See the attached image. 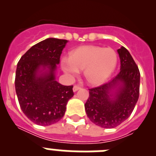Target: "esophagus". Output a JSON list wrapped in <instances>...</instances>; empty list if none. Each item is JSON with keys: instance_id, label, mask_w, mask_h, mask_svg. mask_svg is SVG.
<instances>
[{"instance_id": "obj_1", "label": "esophagus", "mask_w": 156, "mask_h": 156, "mask_svg": "<svg viewBox=\"0 0 156 156\" xmlns=\"http://www.w3.org/2000/svg\"><path fill=\"white\" fill-rule=\"evenodd\" d=\"M79 89H80V87L78 86V85H74L73 89V91L75 92V91H76V90H79Z\"/></svg>"}]
</instances>
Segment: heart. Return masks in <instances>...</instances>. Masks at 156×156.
I'll return each instance as SVG.
<instances>
[{
	"instance_id": "b5f03b06",
	"label": "heart",
	"mask_w": 156,
	"mask_h": 156,
	"mask_svg": "<svg viewBox=\"0 0 156 156\" xmlns=\"http://www.w3.org/2000/svg\"><path fill=\"white\" fill-rule=\"evenodd\" d=\"M62 68L70 77L78 75L83 69V75L92 84H101L112 73L117 64V55L112 48L99 46H83L70 53L69 58H63Z\"/></svg>"
}]
</instances>
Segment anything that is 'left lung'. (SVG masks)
<instances>
[{
  "mask_svg": "<svg viewBox=\"0 0 156 156\" xmlns=\"http://www.w3.org/2000/svg\"><path fill=\"white\" fill-rule=\"evenodd\" d=\"M117 51L120 58L119 73L110 82L90 88L84 105L90 120L103 128H114L128 119L139 98L138 67L126 48L121 47ZM116 86H120L119 89L111 99V90Z\"/></svg>",
  "mask_w": 156,
  "mask_h": 156,
  "instance_id": "8db88e82",
  "label": "left lung"
}]
</instances>
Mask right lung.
I'll return each instance as SVG.
<instances>
[{"instance_id":"obj_1","label":"right lung","mask_w":156,"mask_h":156,"mask_svg":"<svg viewBox=\"0 0 156 156\" xmlns=\"http://www.w3.org/2000/svg\"><path fill=\"white\" fill-rule=\"evenodd\" d=\"M66 40L48 38L30 48L17 65L15 86L19 105L33 122L49 126L64 116L68 101L74 95L73 86H65L55 80L56 64L60 62ZM41 66L48 73L37 77Z\"/></svg>"}]
</instances>
